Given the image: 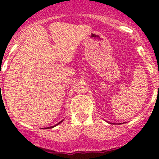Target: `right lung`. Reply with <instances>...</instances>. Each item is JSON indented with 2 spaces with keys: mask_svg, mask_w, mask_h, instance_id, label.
Wrapping results in <instances>:
<instances>
[{
  "mask_svg": "<svg viewBox=\"0 0 159 159\" xmlns=\"http://www.w3.org/2000/svg\"><path fill=\"white\" fill-rule=\"evenodd\" d=\"M62 122V121H60V122H59V123H57V125H59V124H60V123H61ZM56 125H54V126H51V127H49L48 128V129H52V128H54V127H55V126Z\"/></svg>",
  "mask_w": 159,
  "mask_h": 159,
  "instance_id": "1",
  "label": "right lung"
}]
</instances>
